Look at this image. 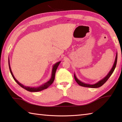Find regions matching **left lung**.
I'll return each instance as SVG.
<instances>
[{
	"instance_id": "8db88e82",
	"label": "left lung",
	"mask_w": 122,
	"mask_h": 122,
	"mask_svg": "<svg viewBox=\"0 0 122 122\" xmlns=\"http://www.w3.org/2000/svg\"><path fill=\"white\" fill-rule=\"evenodd\" d=\"M117 61V52L116 53V55L115 60L114 62V63H113V65L112 66V68H111V69L110 70V71L109 72V73L107 74V75L106 76V77H104L103 79L100 80V81H99L98 82H97L96 83H95L94 84H89L84 83V82H82L80 81V80H78L77 78V77L76 76L75 74H74V78H75V81L76 82H77L78 85L81 86H84V87H88V88H97L100 87V86H101L106 83L107 80H108V78L110 77L111 74L113 73V72L114 71V70L116 68V66Z\"/></svg>"
}]
</instances>
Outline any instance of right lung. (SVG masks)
I'll return each instance as SVG.
<instances>
[{"label":"right lung","instance_id":"add662e5","mask_svg":"<svg viewBox=\"0 0 122 122\" xmlns=\"http://www.w3.org/2000/svg\"><path fill=\"white\" fill-rule=\"evenodd\" d=\"M61 61H59V62H57L56 63H55L54 65H53V68H52V71H51V79L49 80L48 81H47L46 83H44L42 85L38 86V87H31V86H25L23 85V84H22L21 83H20V82L17 81V80H16V78L14 77L13 73H12V71H11V67H10V59H9V68H10V71L11 72V74L12 76V77H13V79L15 80V81L19 85L21 86L22 88L25 89L28 91V92H40V91L41 90H43L44 89H46L48 87H49V86H50L51 84L53 83V82H54V78H55V73H56V69L57 68V67H58V66L59 65V64L60 63Z\"/></svg>","mask_w":122,"mask_h":122}]
</instances>
